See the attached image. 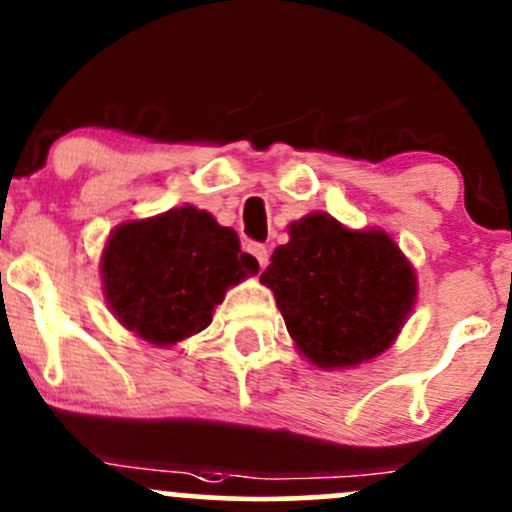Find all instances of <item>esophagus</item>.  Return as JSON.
Instances as JSON below:
<instances>
[{
    "instance_id": "obj_1",
    "label": "esophagus",
    "mask_w": 512,
    "mask_h": 512,
    "mask_svg": "<svg viewBox=\"0 0 512 512\" xmlns=\"http://www.w3.org/2000/svg\"><path fill=\"white\" fill-rule=\"evenodd\" d=\"M245 250H248V252H250V255H252V257H255V260H257V264H260V269H264V267H267V262H269V250H267V248H264V245H262V243H250V245H248V248H245Z\"/></svg>"
}]
</instances>
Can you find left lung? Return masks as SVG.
<instances>
[{
	"instance_id": "8db88e82",
	"label": "left lung",
	"mask_w": 512,
	"mask_h": 512,
	"mask_svg": "<svg viewBox=\"0 0 512 512\" xmlns=\"http://www.w3.org/2000/svg\"><path fill=\"white\" fill-rule=\"evenodd\" d=\"M289 236L260 281L274 291L298 351L325 370L383 354L416 301L414 267L395 240L320 211L293 221Z\"/></svg>"
}]
</instances>
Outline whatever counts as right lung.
I'll return each mask as SVG.
<instances>
[{"label":"right lung","mask_w":512,"mask_h":512,"mask_svg":"<svg viewBox=\"0 0 512 512\" xmlns=\"http://www.w3.org/2000/svg\"><path fill=\"white\" fill-rule=\"evenodd\" d=\"M233 228L190 204L110 233L101 257L105 301L122 327L170 346L209 327L228 286L257 274Z\"/></svg>","instance_id":"obj_1"}]
</instances>
